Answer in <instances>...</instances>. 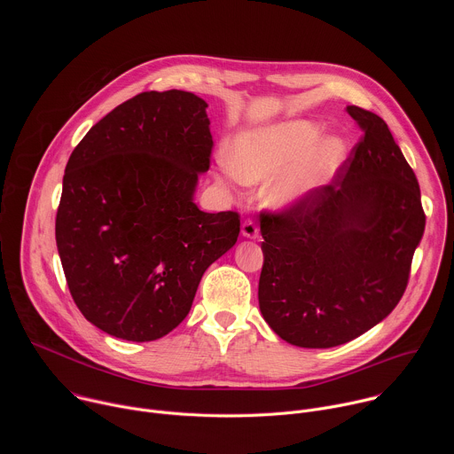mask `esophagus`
<instances>
[{
  "label": "esophagus",
  "instance_id": "obj_1",
  "mask_svg": "<svg viewBox=\"0 0 454 454\" xmlns=\"http://www.w3.org/2000/svg\"><path fill=\"white\" fill-rule=\"evenodd\" d=\"M240 233H242V237H246V239H258V228H256V224L253 223V221H246L244 224H242V228H240Z\"/></svg>",
  "mask_w": 454,
  "mask_h": 454
}]
</instances>
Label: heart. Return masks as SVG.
I'll return each instance as SVG.
<instances>
[{
  "instance_id": "b5f03b06",
  "label": "heart",
  "mask_w": 454,
  "mask_h": 454,
  "mask_svg": "<svg viewBox=\"0 0 454 454\" xmlns=\"http://www.w3.org/2000/svg\"><path fill=\"white\" fill-rule=\"evenodd\" d=\"M321 135V127L309 120L251 129L230 144L228 158L219 160L217 183L254 184L273 179L264 193V205L287 212L325 184L347 158V142L338 135Z\"/></svg>"
}]
</instances>
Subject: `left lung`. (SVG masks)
Instances as JSON below:
<instances>
[{"mask_svg":"<svg viewBox=\"0 0 454 454\" xmlns=\"http://www.w3.org/2000/svg\"><path fill=\"white\" fill-rule=\"evenodd\" d=\"M347 111L364 137L334 181L261 221L258 305L275 334L301 348L348 343L390 314L426 228L419 181L386 121Z\"/></svg>","mask_w":454,"mask_h":454,"instance_id":"1","label":"left lung"}]
</instances>
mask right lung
Here are the masks:
<instances>
[{"mask_svg":"<svg viewBox=\"0 0 454 454\" xmlns=\"http://www.w3.org/2000/svg\"><path fill=\"white\" fill-rule=\"evenodd\" d=\"M207 107L188 91L140 93L95 123L68 160L57 251L79 310L109 336H167L237 242L239 214L193 203L214 145Z\"/></svg>","mask_w":454,"mask_h":454,"instance_id":"1","label":"right lung"}]
</instances>
